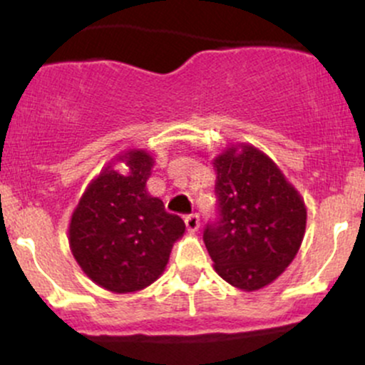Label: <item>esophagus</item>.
I'll return each mask as SVG.
<instances>
[{
  "instance_id": "1",
  "label": "esophagus",
  "mask_w": 365,
  "mask_h": 365,
  "mask_svg": "<svg viewBox=\"0 0 365 365\" xmlns=\"http://www.w3.org/2000/svg\"><path fill=\"white\" fill-rule=\"evenodd\" d=\"M185 226H187L188 233H195L197 230H199V226H200L199 216H197V215L187 216V217H185Z\"/></svg>"
}]
</instances>
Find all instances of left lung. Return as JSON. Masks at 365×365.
<instances>
[{
	"instance_id": "left-lung-1",
	"label": "left lung",
	"mask_w": 365,
	"mask_h": 365,
	"mask_svg": "<svg viewBox=\"0 0 365 365\" xmlns=\"http://www.w3.org/2000/svg\"><path fill=\"white\" fill-rule=\"evenodd\" d=\"M220 221L204 232L215 271L244 292L267 287L290 266L305 235L307 207L279 166L249 142L212 158Z\"/></svg>"
}]
</instances>
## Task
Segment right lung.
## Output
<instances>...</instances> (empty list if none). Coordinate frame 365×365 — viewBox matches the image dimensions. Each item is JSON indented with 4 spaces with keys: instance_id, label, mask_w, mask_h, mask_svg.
I'll use <instances>...</instances> for the list:
<instances>
[{
    "instance_id": "obj_1",
    "label": "right lung",
    "mask_w": 365,
    "mask_h": 365,
    "mask_svg": "<svg viewBox=\"0 0 365 365\" xmlns=\"http://www.w3.org/2000/svg\"><path fill=\"white\" fill-rule=\"evenodd\" d=\"M123 162L125 170L114 168ZM154 156L127 149L86 187L68 225V244L83 274L104 290L135 293L153 284L185 233L180 216L166 212L148 192Z\"/></svg>"
}]
</instances>
